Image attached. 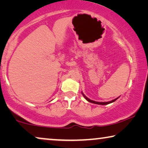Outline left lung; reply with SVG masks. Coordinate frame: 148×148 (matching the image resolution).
<instances>
[{
	"label": "left lung",
	"instance_id": "left-lung-1",
	"mask_svg": "<svg viewBox=\"0 0 148 148\" xmlns=\"http://www.w3.org/2000/svg\"><path fill=\"white\" fill-rule=\"evenodd\" d=\"M82 94H83V96H84V98H86V100H88V102H91V103H93V104H100V105H106V104H110V103H112V102H114V101H116L117 99H118L119 98H116V99H114V100H111V101H109V102H96V101H94V100H90V99H89L88 98H87V97L85 96V95L83 94L82 93Z\"/></svg>",
	"mask_w": 148,
	"mask_h": 148
}]
</instances>
